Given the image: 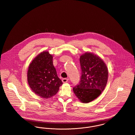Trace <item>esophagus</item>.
Returning <instances> with one entry per match:
<instances>
[{
	"label": "esophagus",
	"instance_id": "34e87169",
	"mask_svg": "<svg viewBox=\"0 0 135 135\" xmlns=\"http://www.w3.org/2000/svg\"><path fill=\"white\" fill-rule=\"evenodd\" d=\"M68 79L67 78H63L62 79V81L64 82V83H65V82H67L68 81Z\"/></svg>",
	"mask_w": 135,
	"mask_h": 135
}]
</instances>
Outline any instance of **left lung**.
Masks as SVG:
<instances>
[{
  "label": "left lung",
  "mask_w": 135,
  "mask_h": 135,
  "mask_svg": "<svg viewBox=\"0 0 135 135\" xmlns=\"http://www.w3.org/2000/svg\"><path fill=\"white\" fill-rule=\"evenodd\" d=\"M80 80L73 88L76 96L83 103L97 98L104 90L108 79V68L99 57L86 53L80 58Z\"/></svg>",
  "instance_id": "1"
}]
</instances>
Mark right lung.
<instances>
[{"mask_svg":"<svg viewBox=\"0 0 135 135\" xmlns=\"http://www.w3.org/2000/svg\"><path fill=\"white\" fill-rule=\"evenodd\" d=\"M27 81L32 91L42 98H51L58 92L62 82L57 76L52 55L43 52L33 60L27 71Z\"/></svg>","mask_w":135,"mask_h":135,"instance_id":"obj_1","label":"right lung"}]
</instances>
